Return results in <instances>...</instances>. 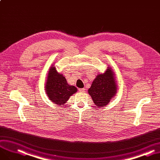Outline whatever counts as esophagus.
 Returning <instances> with one entry per match:
<instances>
[{
    "mask_svg": "<svg viewBox=\"0 0 160 160\" xmlns=\"http://www.w3.org/2000/svg\"><path fill=\"white\" fill-rule=\"evenodd\" d=\"M79 91L80 92H84L85 91V88H79Z\"/></svg>",
    "mask_w": 160,
    "mask_h": 160,
    "instance_id": "esophagus-1",
    "label": "esophagus"
}]
</instances>
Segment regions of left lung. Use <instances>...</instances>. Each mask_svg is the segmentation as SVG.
Instances as JSON below:
<instances>
[{
  "label": "left lung",
  "instance_id": "obj_1",
  "mask_svg": "<svg viewBox=\"0 0 160 160\" xmlns=\"http://www.w3.org/2000/svg\"><path fill=\"white\" fill-rule=\"evenodd\" d=\"M112 69L108 67L104 73L98 75L88 89V92L97 107L107 105L117 92V85Z\"/></svg>",
  "mask_w": 160,
  "mask_h": 160
}]
</instances>
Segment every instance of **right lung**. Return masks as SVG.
I'll return each mask as SVG.
<instances>
[{
  "label": "right lung",
  "mask_w": 160,
  "mask_h": 160,
  "mask_svg": "<svg viewBox=\"0 0 160 160\" xmlns=\"http://www.w3.org/2000/svg\"><path fill=\"white\" fill-rule=\"evenodd\" d=\"M46 92L48 98L54 104L63 105L78 90L74 86L68 84L66 79L56 72L54 67H51L47 77Z\"/></svg>",
  "instance_id": "1"
}]
</instances>
